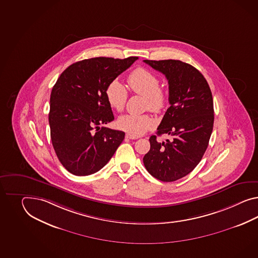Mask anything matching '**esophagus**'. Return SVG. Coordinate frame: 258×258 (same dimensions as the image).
<instances>
[{
    "label": "esophagus",
    "instance_id": "34e87169",
    "mask_svg": "<svg viewBox=\"0 0 258 258\" xmlns=\"http://www.w3.org/2000/svg\"><path fill=\"white\" fill-rule=\"evenodd\" d=\"M126 138L130 139V140H136L137 137H135V136H133V135H131V134H126Z\"/></svg>",
    "mask_w": 258,
    "mask_h": 258
}]
</instances>
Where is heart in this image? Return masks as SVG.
<instances>
[{
  "label": "heart",
  "mask_w": 258,
  "mask_h": 258,
  "mask_svg": "<svg viewBox=\"0 0 258 258\" xmlns=\"http://www.w3.org/2000/svg\"><path fill=\"white\" fill-rule=\"evenodd\" d=\"M127 85L133 93L145 96V108L155 113H159L168 104V93L159 87V78L149 70L137 68L127 76ZM107 102L116 112L124 110L127 100V89L118 79H113L108 84L105 90ZM120 130L140 136L155 126L151 115L126 113L116 121Z\"/></svg>",
  "instance_id": "b5f03b06"
}]
</instances>
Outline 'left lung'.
<instances>
[{"instance_id":"left-lung-1","label":"left lung","mask_w":258,"mask_h":258,"mask_svg":"<svg viewBox=\"0 0 258 258\" xmlns=\"http://www.w3.org/2000/svg\"><path fill=\"white\" fill-rule=\"evenodd\" d=\"M165 75L169 83L170 106L149 139L150 150L144 157L147 171L162 182H174L187 175L207 149L214 127V101L211 88L199 70L175 59L144 60Z\"/></svg>"}]
</instances>
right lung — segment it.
Masks as SVG:
<instances>
[{"label":"right lung","mask_w":258,"mask_h":258,"mask_svg":"<svg viewBox=\"0 0 258 258\" xmlns=\"http://www.w3.org/2000/svg\"><path fill=\"white\" fill-rule=\"evenodd\" d=\"M137 59L99 57L77 61L52 88L51 141L58 160L71 173L86 176L99 171L123 142L125 132L100 127L114 119L105 90Z\"/></svg>","instance_id":"add662e5"}]
</instances>
